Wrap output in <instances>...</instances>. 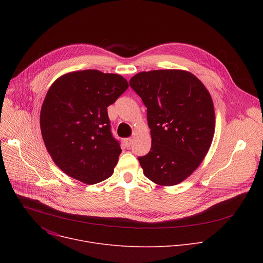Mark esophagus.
<instances>
[{
  "instance_id": "34e87169",
  "label": "esophagus",
  "mask_w": 263,
  "mask_h": 263,
  "mask_svg": "<svg viewBox=\"0 0 263 263\" xmlns=\"http://www.w3.org/2000/svg\"><path fill=\"white\" fill-rule=\"evenodd\" d=\"M124 142H125V144L127 145V146H130L131 144H132V142H133V138L132 137H129V138H126L125 140H124Z\"/></svg>"
}]
</instances>
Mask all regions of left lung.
<instances>
[{"mask_svg":"<svg viewBox=\"0 0 263 263\" xmlns=\"http://www.w3.org/2000/svg\"><path fill=\"white\" fill-rule=\"evenodd\" d=\"M129 84L146 107L151 129V149L138 157L144 176L162 186L184 181L203 161L214 135L209 91L181 69L141 71Z\"/></svg>","mask_w":263,"mask_h":263,"instance_id":"1","label":"left lung"}]
</instances>
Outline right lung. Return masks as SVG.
Returning a JSON list of instances; mask_svg holds the SVG:
<instances>
[{
	"label": "right lung",
	"mask_w": 263,
	"mask_h": 263,
	"mask_svg": "<svg viewBox=\"0 0 263 263\" xmlns=\"http://www.w3.org/2000/svg\"><path fill=\"white\" fill-rule=\"evenodd\" d=\"M125 78L97 69L71 71L50 87L41 111L45 145L69 177L96 184L114 174L122 153L107 107L128 88Z\"/></svg>",
	"instance_id": "add662e5"
}]
</instances>
